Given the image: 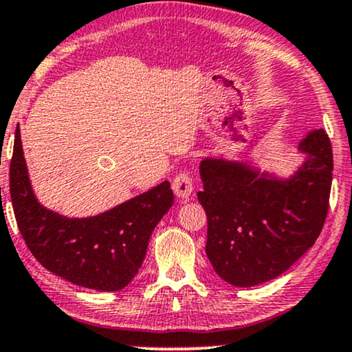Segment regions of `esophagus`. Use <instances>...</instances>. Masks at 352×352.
Returning <instances> with one entry per match:
<instances>
[{"label": "esophagus", "mask_w": 352, "mask_h": 352, "mask_svg": "<svg viewBox=\"0 0 352 352\" xmlns=\"http://www.w3.org/2000/svg\"><path fill=\"white\" fill-rule=\"evenodd\" d=\"M172 188L177 198L186 199L191 195V191H193V180H191V177L186 172H180L179 175L173 179Z\"/></svg>", "instance_id": "esophagus-1"}]
</instances>
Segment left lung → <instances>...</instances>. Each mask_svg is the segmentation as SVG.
Returning <instances> with one entry per match:
<instances>
[{"label": "left lung", "instance_id": "obj_1", "mask_svg": "<svg viewBox=\"0 0 352 352\" xmlns=\"http://www.w3.org/2000/svg\"><path fill=\"white\" fill-rule=\"evenodd\" d=\"M304 161L293 175L261 170L248 161L204 157L199 164L208 214L206 254L215 274L248 288L287 272L320 235L331 188L333 154L325 130L298 143Z\"/></svg>", "mask_w": 352, "mask_h": 352}]
</instances>
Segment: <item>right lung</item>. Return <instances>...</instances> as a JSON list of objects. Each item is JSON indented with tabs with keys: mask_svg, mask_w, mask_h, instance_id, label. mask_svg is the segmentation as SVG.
<instances>
[{
	"mask_svg": "<svg viewBox=\"0 0 352 352\" xmlns=\"http://www.w3.org/2000/svg\"><path fill=\"white\" fill-rule=\"evenodd\" d=\"M9 191L17 227L45 269L78 287L119 292L132 282L146 256L154 227L172 208L168 182L91 217H65L38 203L16 132Z\"/></svg>",
	"mask_w": 352,
	"mask_h": 352,
	"instance_id": "1",
	"label": "right lung"
}]
</instances>
